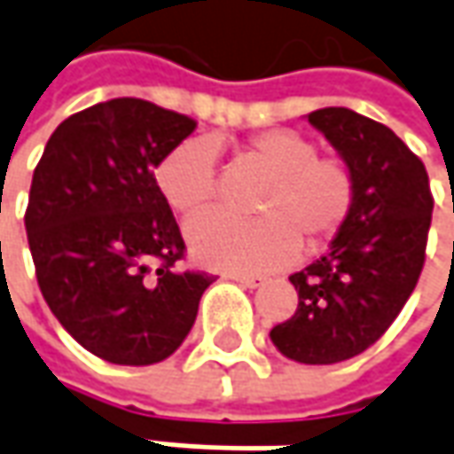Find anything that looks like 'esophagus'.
<instances>
[{"label":"esophagus","mask_w":454,"mask_h":454,"mask_svg":"<svg viewBox=\"0 0 454 454\" xmlns=\"http://www.w3.org/2000/svg\"><path fill=\"white\" fill-rule=\"evenodd\" d=\"M236 284H241L246 289H256V286H263L266 284V276L261 274H233L231 276Z\"/></svg>","instance_id":"esophagus-1"}]
</instances>
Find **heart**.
Masks as SVG:
<instances>
[{
	"label": "heart",
	"instance_id": "obj_1",
	"mask_svg": "<svg viewBox=\"0 0 454 454\" xmlns=\"http://www.w3.org/2000/svg\"><path fill=\"white\" fill-rule=\"evenodd\" d=\"M215 143V140H213ZM188 137L155 165V185L180 215L206 213L218 198L215 148ZM241 158L269 176L256 200V221L206 215L188 226L191 248L203 263L228 271H269L286 266L301 246L332 241L354 211L356 180L341 158L317 155V145L296 130L274 128L248 135Z\"/></svg>",
	"mask_w": 454,
	"mask_h": 454
}]
</instances>
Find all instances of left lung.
<instances>
[{
  "label": "left lung",
  "mask_w": 454,
  "mask_h": 454,
  "mask_svg": "<svg viewBox=\"0 0 454 454\" xmlns=\"http://www.w3.org/2000/svg\"><path fill=\"white\" fill-rule=\"evenodd\" d=\"M309 122L352 168L356 200L329 251L289 276L299 306L271 341L294 362L334 364L382 339L412 296L434 198L425 163L382 122L347 107L317 110Z\"/></svg>",
  "instance_id": "obj_1"
}]
</instances>
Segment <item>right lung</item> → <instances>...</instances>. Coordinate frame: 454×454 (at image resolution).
<instances>
[{
    "label": "right lung",
    "instance_id": "1",
    "mask_svg": "<svg viewBox=\"0 0 454 454\" xmlns=\"http://www.w3.org/2000/svg\"><path fill=\"white\" fill-rule=\"evenodd\" d=\"M196 125L137 98L98 102L57 125L35 168L24 228L42 296L105 362H163L213 284L180 269L185 241L153 176Z\"/></svg>",
    "mask_w": 454,
    "mask_h": 454
}]
</instances>
